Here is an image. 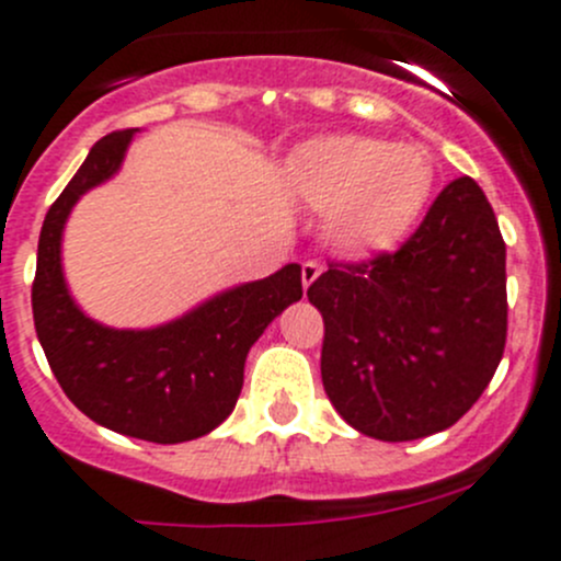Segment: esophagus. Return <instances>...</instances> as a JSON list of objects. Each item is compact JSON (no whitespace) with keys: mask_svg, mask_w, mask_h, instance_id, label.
Returning a JSON list of instances; mask_svg holds the SVG:
<instances>
[{"mask_svg":"<svg viewBox=\"0 0 561 561\" xmlns=\"http://www.w3.org/2000/svg\"><path fill=\"white\" fill-rule=\"evenodd\" d=\"M320 274H322V263H317V260H307V263L301 265V282H304V287L312 285V282H314Z\"/></svg>","mask_w":561,"mask_h":561,"instance_id":"obj_1","label":"esophagus"}]
</instances>
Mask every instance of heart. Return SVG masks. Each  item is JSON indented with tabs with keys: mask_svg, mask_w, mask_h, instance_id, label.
Here are the masks:
<instances>
[{
	"mask_svg": "<svg viewBox=\"0 0 561 561\" xmlns=\"http://www.w3.org/2000/svg\"><path fill=\"white\" fill-rule=\"evenodd\" d=\"M298 195L328 211V241L350 257L390 252L412 233L434 190L428 154L410 144L328 135L290 160Z\"/></svg>",
	"mask_w": 561,
	"mask_h": 561,
	"instance_id": "obj_1",
	"label": "heart"
}]
</instances>
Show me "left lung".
<instances>
[{
	"label": "left lung",
	"instance_id": "8db88e82",
	"mask_svg": "<svg viewBox=\"0 0 561 561\" xmlns=\"http://www.w3.org/2000/svg\"><path fill=\"white\" fill-rule=\"evenodd\" d=\"M505 241L474 179L450 181L396 252L328 263L309 285L325 322L322 388L366 437L454 426L505 353Z\"/></svg>",
	"mask_w": 561,
	"mask_h": 561
}]
</instances>
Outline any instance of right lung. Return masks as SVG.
Masks as SVG:
<instances>
[{
    "label": "right lung",
    "mask_w": 561,
    "mask_h": 561,
    "mask_svg": "<svg viewBox=\"0 0 561 561\" xmlns=\"http://www.w3.org/2000/svg\"><path fill=\"white\" fill-rule=\"evenodd\" d=\"M133 135L122 129L98 140L45 214L32 312L50 371L83 415L127 437L175 445L203 437L233 412L249 347L304 296L301 265L219 293L149 331H116L83 314L61 274V230L78 197L118 171Z\"/></svg>",
    "instance_id": "obj_1"
}]
</instances>
